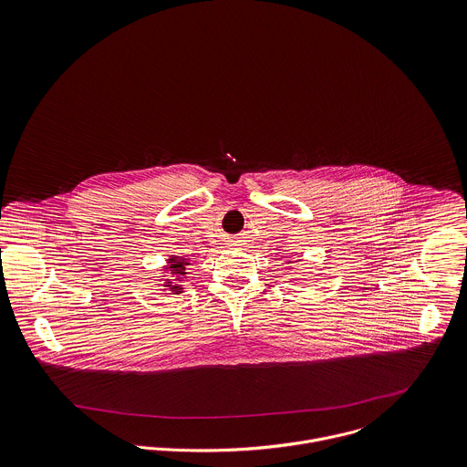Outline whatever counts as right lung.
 <instances>
[{
    "label": "right lung",
    "mask_w": 467,
    "mask_h": 467,
    "mask_svg": "<svg viewBox=\"0 0 467 467\" xmlns=\"http://www.w3.org/2000/svg\"><path fill=\"white\" fill-rule=\"evenodd\" d=\"M190 263H188V259L186 258H177V256H173V258L168 259V270H170V274H173V277H175L176 283L173 284L170 279H166L164 281V288H168L171 294H182V285H179L181 281H184L182 277L186 275V266H188Z\"/></svg>",
    "instance_id": "1"
}]
</instances>
